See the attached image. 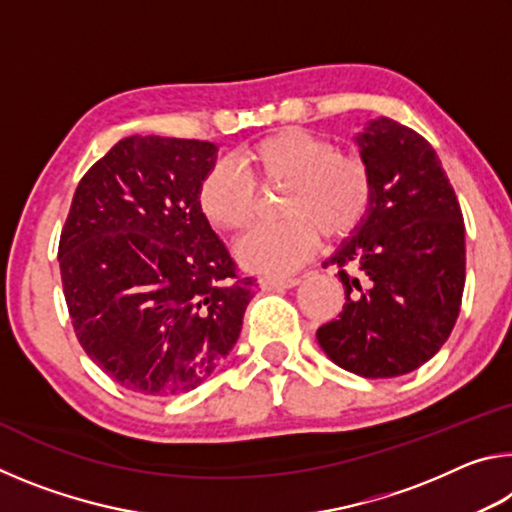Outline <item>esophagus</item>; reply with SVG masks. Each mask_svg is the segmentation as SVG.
Returning a JSON list of instances; mask_svg holds the SVG:
<instances>
[{
    "instance_id": "34e87169",
    "label": "esophagus",
    "mask_w": 512,
    "mask_h": 512,
    "mask_svg": "<svg viewBox=\"0 0 512 512\" xmlns=\"http://www.w3.org/2000/svg\"><path fill=\"white\" fill-rule=\"evenodd\" d=\"M300 280L298 277H275V275H264L259 277V287L271 291V289H291L298 287Z\"/></svg>"
}]
</instances>
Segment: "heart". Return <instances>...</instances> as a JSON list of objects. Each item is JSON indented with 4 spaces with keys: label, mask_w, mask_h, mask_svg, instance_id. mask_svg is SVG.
Wrapping results in <instances>:
<instances>
[{
    "label": "heart",
    "mask_w": 512,
    "mask_h": 512,
    "mask_svg": "<svg viewBox=\"0 0 512 512\" xmlns=\"http://www.w3.org/2000/svg\"><path fill=\"white\" fill-rule=\"evenodd\" d=\"M235 171L216 162L196 187V205L216 230L244 232L255 221L259 192L282 189L275 214L239 241V262L255 273L296 271L318 235L341 241L354 235L375 205V173L357 153L339 151L332 137L307 128H280L237 153Z\"/></svg>",
    "instance_id": "1"
}]
</instances>
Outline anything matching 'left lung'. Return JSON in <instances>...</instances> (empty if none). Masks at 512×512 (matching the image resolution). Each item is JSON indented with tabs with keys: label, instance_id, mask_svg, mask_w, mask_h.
<instances>
[{
	"label": "left lung",
	"instance_id": "8db88e82",
	"mask_svg": "<svg viewBox=\"0 0 512 512\" xmlns=\"http://www.w3.org/2000/svg\"><path fill=\"white\" fill-rule=\"evenodd\" d=\"M375 173V205L325 266H339L345 305L318 327L327 357L361 377H397L436 354L461 311L465 223L436 151L381 117L357 137Z\"/></svg>",
	"mask_w": 512,
	"mask_h": 512
}]
</instances>
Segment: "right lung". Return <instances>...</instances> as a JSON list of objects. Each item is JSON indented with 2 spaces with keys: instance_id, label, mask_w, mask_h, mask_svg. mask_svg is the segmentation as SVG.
I'll use <instances>...</instances> for the list:
<instances>
[{
  "instance_id": "obj_1",
  "label": "right lung",
  "mask_w": 512,
  "mask_h": 512,
  "mask_svg": "<svg viewBox=\"0 0 512 512\" xmlns=\"http://www.w3.org/2000/svg\"><path fill=\"white\" fill-rule=\"evenodd\" d=\"M216 146L124 137L76 187L60 232V280L76 339L119 386L192 391L239 339L244 277L196 205Z\"/></svg>"
}]
</instances>
